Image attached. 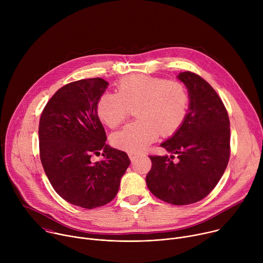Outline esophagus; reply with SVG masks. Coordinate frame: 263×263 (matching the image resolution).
I'll use <instances>...</instances> for the list:
<instances>
[{
    "instance_id": "obj_1",
    "label": "esophagus",
    "mask_w": 263,
    "mask_h": 263,
    "mask_svg": "<svg viewBox=\"0 0 263 263\" xmlns=\"http://www.w3.org/2000/svg\"><path fill=\"white\" fill-rule=\"evenodd\" d=\"M139 156H140L139 154H135V153H129V158H130V160H131V161H134V160H136V159H137Z\"/></svg>"
}]
</instances>
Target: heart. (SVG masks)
<instances>
[{
  "label": "heart",
  "mask_w": 263,
  "mask_h": 263,
  "mask_svg": "<svg viewBox=\"0 0 263 263\" xmlns=\"http://www.w3.org/2000/svg\"><path fill=\"white\" fill-rule=\"evenodd\" d=\"M137 121L111 138L115 146L136 152L175 134L183 125L190 107L186 86L177 80L135 74L122 79L117 93L104 92L97 102V115L110 129L123 125L135 108Z\"/></svg>",
  "instance_id": "heart-1"
}]
</instances>
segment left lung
Wrapping results in <instances>:
<instances>
[{"label":"left lung","mask_w":263,"mask_h":263,"mask_svg":"<svg viewBox=\"0 0 263 263\" xmlns=\"http://www.w3.org/2000/svg\"><path fill=\"white\" fill-rule=\"evenodd\" d=\"M178 78L189 88L190 111L182 127L161 143L173 156L149 155L145 181L158 199L173 205L203 200L216 186L230 158V121L212 86L190 70Z\"/></svg>","instance_id":"left-lung-1"}]
</instances>
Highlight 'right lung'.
<instances>
[{"mask_svg":"<svg viewBox=\"0 0 263 263\" xmlns=\"http://www.w3.org/2000/svg\"><path fill=\"white\" fill-rule=\"evenodd\" d=\"M101 78L70 82L48 101L39 127L40 156L54 191L68 203L92 209L114 200L128 155L106 144L97 102L107 88ZM103 151V159L92 157Z\"/></svg>","mask_w":263,"mask_h":263,"instance_id":"add662e5","label":"right lung"}]
</instances>
